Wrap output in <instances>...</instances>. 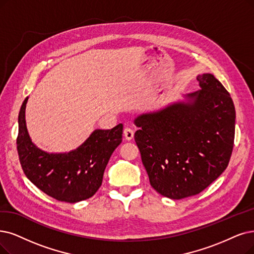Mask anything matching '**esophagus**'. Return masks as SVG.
Wrapping results in <instances>:
<instances>
[{
    "instance_id": "1",
    "label": "esophagus",
    "mask_w": 254,
    "mask_h": 254,
    "mask_svg": "<svg viewBox=\"0 0 254 254\" xmlns=\"http://www.w3.org/2000/svg\"><path fill=\"white\" fill-rule=\"evenodd\" d=\"M124 136H125V138L127 139V140H131L133 138V136H134V131H133V129H131V128H129V127H126L125 129H124Z\"/></svg>"
}]
</instances>
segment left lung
I'll return each instance as SVG.
<instances>
[{
  "instance_id": "left-lung-1",
  "label": "left lung",
  "mask_w": 254,
  "mask_h": 254,
  "mask_svg": "<svg viewBox=\"0 0 254 254\" xmlns=\"http://www.w3.org/2000/svg\"><path fill=\"white\" fill-rule=\"evenodd\" d=\"M200 89L138 115L134 134L150 185L170 199L195 196L228 166L236 109L215 76H197Z\"/></svg>"
}]
</instances>
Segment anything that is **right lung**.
Instances as JSON below:
<instances>
[{"label": "right lung", "mask_w": 254, "mask_h": 254, "mask_svg": "<svg viewBox=\"0 0 254 254\" xmlns=\"http://www.w3.org/2000/svg\"><path fill=\"white\" fill-rule=\"evenodd\" d=\"M25 99L18 114L17 153L27 178L58 201L76 203L96 194L111 154L122 143L123 124L113 129H96L74 150L47 152L31 139L26 124Z\"/></svg>", "instance_id": "1"}]
</instances>
